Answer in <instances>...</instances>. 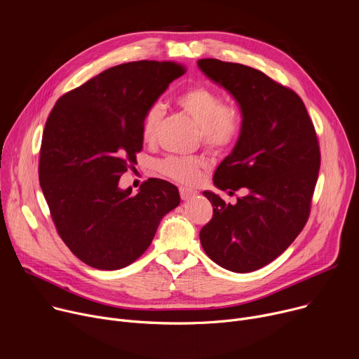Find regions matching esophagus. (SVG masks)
I'll list each match as a JSON object with an SVG mask.
<instances>
[{"label":"esophagus","instance_id":"esophagus-1","mask_svg":"<svg viewBox=\"0 0 359 359\" xmlns=\"http://www.w3.org/2000/svg\"><path fill=\"white\" fill-rule=\"evenodd\" d=\"M179 190H180V197H182V200H184V201H187V200H190V198H193V197L197 196V191H196V190H191V189H189V187H180Z\"/></svg>","mask_w":359,"mask_h":359}]
</instances>
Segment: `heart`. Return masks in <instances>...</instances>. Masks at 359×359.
Segmentation results:
<instances>
[{
  "label": "heart",
  "instance_id": "1",
  "mask_svg": "<svg viewBox=\"0 0 359 359\" xmlns=\"http://www.w3.org/2000/svg\"><path fill=\"white\" fill-rule=\"evenodd\" d=\"M180 109L194 121L201 132L203 142L213 149L230 146L241 132V118L234 108H229L220 93L204 85L187 88L177 97ZM165 109L161 102L151 104L142 121V137L153 142L161 130ZM203 162L196 158L170 156L159 162V170L182 183H194Z\"/></svg>",
  "mask_w": 359,
  "mask_h": 359
}]
</instances>
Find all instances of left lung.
Returning <instances> with one entry per match:
<instances>
[{"label":"left lung","instance_id":"8db88e82","mask_svg":"<svg viewBox=\"0 0 359 359\" xmlns=\"http://www.w3.org/2000/svg\"><path fill=\"white\" fill-rule=\"evenodd\" d=\"M197 65L241 112V132L215 172V186L245 191L236 204L203 191L213 219L200 230V243L220 267L255 271L284 252L309 220L321 162L316 129L301 97L262 71L213 58Z\"/></svg>","mask_w":359,"mask_h":359}]
</instances>
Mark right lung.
Wrapping results in <instances>:
<instances>
[{"mask_svg": "<svg viewBox=\"0 0 359 359\" xmlns=\"http://www.w3.org/2000/svg\"><path fill=\"white\" fill-rule=\"evenodd\" d=\"M184 69L175 62L116 65L62 95L45 123L39 184L58 234L97 270H119L146 251L179 206L175 184L149 179L137 194L119 187L142 150V121Z\"/></svg>", "mask_w": 359, "mask_h": 359, "instance_id": "obj_1", "label": "right lung"}]
</instances>
